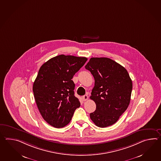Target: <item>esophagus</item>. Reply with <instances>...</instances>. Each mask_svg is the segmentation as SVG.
<instances>
[{
	"label": "esophagus",
	"instance_id": "34e87169",
	"mask_svg": "<svg viewBox=\"0 0 161 161\" xmlns=\"http://www.w3.org/2000/svg\"><path fill=\"white\" fill-rule=\"evenodd\" d=\"M88 95H85L82 96V99H83L84 101H86V100H88Z\"/></svg>",
	"mask_w": 161,
	"mask_h": 161
}]
</instances>
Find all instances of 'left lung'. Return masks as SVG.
<instances>
[{
	"mask_svg": "<svg viewBox=\"0 0 161 161\" xmlns=\"http://www.w3.org/2000/svg\"><path fill=\"white\" fill-rule=\"evenodd\" d=\"M85 68L95 79L90 99L97 107L90 118L100 128L113 125L128 107L132 80L125 68L108 58H91Z\"/></svg>",
	"mask_w": 161,
	"mask_h": 161,
	"instance_id": "obj_1",
	"label": "left lung"
}]
</instances>
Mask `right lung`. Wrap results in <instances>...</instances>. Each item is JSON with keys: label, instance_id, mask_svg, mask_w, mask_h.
Wrapping results in <instances>:
<instances>
[{"label": "right lung", "instance_id": "right-lung-1", "mask_svg": "<svg viewBox=\"0 0 161 161\" xmlns=\"http://www.w3.org/2000/svg\"><path fill=\"white\" fill-rule=\"evenodd\" d=\"M87 59L60 55L40 68L33 86L35 99L43 119L55 128L68 125L75 109L80 106L75 96V84L72 79Z\"/></svg>", "mask_w": 161, "mask_h": 161}]
</instances>
